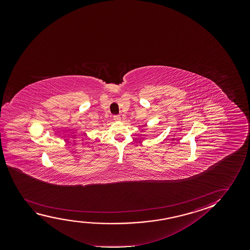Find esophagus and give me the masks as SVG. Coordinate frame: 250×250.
<instances>
[{
    "label": "esophagus",
    "instance_id": "1",
    "mask_svg": "<svg viewBox=\"0 0 250 250\" xmlns=\"http://www.w3.org/2000/svg\"><path fill=\"white\" fill-rule=\"evenodd\" d=\"M113 120L119 122L121 120V117H120V115H113Z\"/></svg>",
    "mask_w": 250,
    "mask_h": 250
}]
</instances>
